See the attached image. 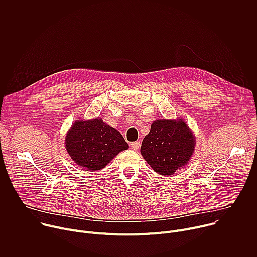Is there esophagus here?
Here are the masks:
<instances>
[{
    "label": "esophagus",
    "instance_id": "1",
    "mask_svg": "<svg viewBox=\"0 0 257 257\" xmlns=\"http://www.w3.org/2000/svg\"><path fill=\"white\" fill-rule=\"evenodd\" d=\"M130 148L134 151H137L140 148V141H136V142H132L130 144Z\"/></svg>",
    "mask_w": 257,
    "mask_h": 257
}]
</instances>
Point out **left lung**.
Masks as SVG:
<instances>
[{
	"label": "left lung",
	"instance_id": "8db88e82",
	"mask_svg": "<svg viewBox=\"0 0 257 257\" xmlns=\"http://www.w3.org/2000/svg\"><path fill=\"white\" fill-rule=\"evenodd\" d=\"M195 148L192 132L184 121L158 120L142 141L141 154L159 174L173 175L190 160Z\"/></svg>",
	"mask_w": 257,
	"mask_h": 257
}]
</instances>
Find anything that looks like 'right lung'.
<instances>
[{
  "mask_svg": "<svg viewBox=\"0 0 257 257\" xmlns=\"http://www.w3.org/2000/svg\"><path fill=\"white\" fill-rule=\"evenodd\" d=\"M127 149L123 136L101 119L77 121L66 136V150L71 159L90 171L102 169Z\"/></svg>",
  "mask_w": 257,
  "mask_h": 257,
  "instance_id": "right-lung-1",
  "label": "right lung"
}]
</instances>
